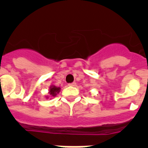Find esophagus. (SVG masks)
<instances>
[{"label":"esophagus","mask_w":148,"mask_h":148,"mask_svg":"<svg viewBox=\"0 0 148 148\" xmlns=\"http://www.w3.org/2000/svg\"><path fill=\"white\" fill-rule=\"evenodd\" d=\"M75 84H75V82H73V83L68 84V85H69V86H72V87H74V86H75Z\"/></svg>","instance_id":"34e87169"}]
</instances>
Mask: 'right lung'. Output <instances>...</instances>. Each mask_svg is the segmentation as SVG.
<instances>
[{
    "instance_id": "1",
    "label": "right lung",
    "mask_w": 148,
    "mask_h": 148,
    "mask_svg": "<svg viewBox=\"0 0 148 148\" xmlns=\"http://www.w3.org/2000/svg\"><path fill=\"white\" fill-rule=\"evenodd\" d=\"M60 89H61L60 87L53 86V87H51L50 89H49V94H50L52 96H56V94L58 93V92H59Z\"/></svg>"
}]
</instances>
